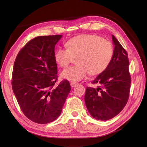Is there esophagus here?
Returning <instances> with one entry per match:
<instances>
[{"label":"esophagus","instance_id":"34e87169","mask_svg":"<svg viewBox=\"0 0 147 147\" xmlns=\"http://www.w3.org/2000/svg\"><path fill=\"white\" fill-rule=\"evenodd\" d=\"M77 84V83H75V82H71L70 83V86H71V87L72 88H74L75 86H76Z\"/></svg>","mask_w":147,"mask_h":147}]
</instances>
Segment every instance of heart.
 Wrapping results in <instances>:
<instances>
[{"instance_id":"heart-1","label":"heart","mask_w":147,"mask_h":147,"mask_svg":"<svg viewBox=\"0 0 147 147\" xmlns=\"http://www.w3.org/2000/svg\"><path fill=\"white\" fill-rule=\"evenodd\" d=\"M67 48L59 47L55 52L57 64L62 67L67 66L74 57L78 64L64 69L63 78L77 82L92 75L100 74L107 67L113 55V48L109 41L99 35L83 34L71 38L66 42Z\"/></svg>"}]
</instances>
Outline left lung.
I'll use <instances>...</instances> for the list:
<instances>
[{"mask_svg":"<svg viewBox=\"0 0 147 147\" xmlns=\"http://www.w3.org/2000/svg\"><path fill=\"white\" fill-rule=\"evenodd\" d=\"M113 55L110 64L92 82L97 88L86 87L84 102L91 116L106 121L115 117L125 107L131 83L127 53L112 35Z\"/></svg>","mask_w":147,"mask_h":147,"instance_id":"1","label":"left lung"}]
</instances>
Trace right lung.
I'll use <instances>...</instances> for the list:
<instances>
[{"label": "right lung", "instance_id": "1", "mask_svg": "<svg viewBox=\"0 0 147 147\" xmlns=\"http://www.w3.org/2000/svg\"><path fill=\"white\" fill-rule=\"evenodd\" d=\"M62 37L32 39L20 51L13 66V91L25 116L38 124L59 117L71 90L66 80L55 86L57 78L55 47Z\"/></svg>", "mask_w": 147, "mask_h": 147}]
</instances>
